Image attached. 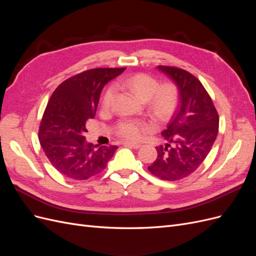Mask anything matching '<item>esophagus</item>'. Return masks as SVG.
<instances>
[{
    "label": "esophagus",
    "instance_id": "1",
    "mask_svg": "<svg viewBox=\"0 0 256 256\" xmlns=\"http://www.w3.org/2000/svg\"><path fill=\"white\" fill-rule=\"evenodd\" d=\"M122 144L125 145V146H128V147H132V148H134V150L140 148V147L142 146L141 144H138V143H132V142H124Z\"/></svg>",
    "mask_w": 256,
    "mask_h": 256
}]
</instances>
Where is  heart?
<instances>
[{
    "instance_id": "obj_1",
    "label": "heart",
    "mask_w": 256,
    "mask_h": 256,
    "mask_svg": "<svg viewBox=\"0 0 256 256\" xmlns=\"http://www.w3.org/2000/svg\"><path fill=\"white\" fill-rule=\"evenodd\" d=\"M118 88H125L142 102H147L152 115L158 120H164L173 113L178 102V90L172 82H166L159 85L154 76L147 74H136L118 82ZM115 94L114 88H109L104 95L102 106L108 109L112 104ZM152 125L145 122L136 120H124L116 126L118 136L129 141L141 138Z\"/></svg>"
}]
</instances>
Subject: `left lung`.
Instances as JSON below:
<instances>
[{
	"instance_id": "left-lung-1",
	"label": "left lung",
	"mask_w": 256,
	"mask_h": 256,
	"mask_svg": "<svg viewBox=\"0 0 256 256\" xmlns=\"http://www.w3.org/2000/svg\"><path fill=\"white\" fill-rule=\"evenodd\" d=\"M177 85L180 104L162 131L166 140L157 147L158 157L148 171L164 180H180L202 164L218 136L219 115L198 78L184 69L158 66Z\"/></svg>"
}]
</instances>
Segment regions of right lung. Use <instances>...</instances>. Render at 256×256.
<instances>
[{
  "label": "right lung",
  "mask_w": 256,
  "mask_h": 256,
  "mask_svg": "<svg viewBox=\"0 0 256 256\" xmlns=\"http://www.w3.org/2000/svg\"><path fill=\"white\" fill-rule=\"evenodd\" d=\"M126 68H94L74 74L53 92L40 126V142L50 164L64 176L85 180L106 168L118 146L85 141L104 85Z\"/></svg>",
  "instance_id": "obj_1"
}]
</instances>
